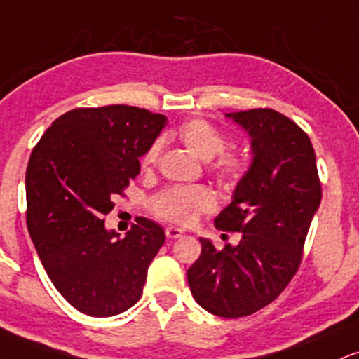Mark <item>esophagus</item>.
Here are the masks:
<instances>
[{
  "instance_id": "1",
  "label": "esophagus",
  "mask_w": 359,
  "mask_h": 359,
  "mask_svg": "<svg viewBox=\"0 0 359 359\" xmlns=\"http://www.w3.org/2000/svg\"><path fill=\"white\" fill-rule=\"evenodd\" d=\"M165 236L168 237V239H179V237L184 236V231L179 227H167Z\"/></svg>"
}]
</instances>
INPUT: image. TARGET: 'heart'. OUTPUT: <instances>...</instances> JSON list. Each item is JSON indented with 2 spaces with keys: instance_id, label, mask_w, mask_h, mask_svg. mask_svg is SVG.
Here are the masks:
<instances>
[{
  "instance_id": "1",
  "label": "heart",
  "mask_w": 359,
  "mask_h": 359,
  "mask_svg": "<svg viewBox=\"0 0 359 359\" xmlns=\"http://www.w3.org/2000/svg\"><path fill=\"white\" fill-rule=\"evenodd\" d=\"M185 149L201 161H210L219 155L226 147V137L221 130L209 123L207 120L194 118L191 122L184 123L175 132ZM162 152V142L157 140L150 145L144 155L142 165L152 168L158 161ZM217 174L227 179H237L244 170V158L237 154L222 155L214 165ZM215 198L212 192L205 187H174L162 192L161 196L154 198V210L167 221L191 226L201 217L202 212L212 210Z\"/></svg>"
}]
</instances>
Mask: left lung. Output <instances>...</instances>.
<instances>
[{
    "label": "left lung",
    "instance_id": "8db88e82",
    "mask_svg": "<svg viewBox=\"0 0 359 359\" xmlns=\"http://www.w3.org/2000/svg\"><path fill=\"white\" fill-rule=\"evenodd\" d=\"M226 116L249 135L252 158L214 224L243 234L239 244L222 249L201 237L187 280L205 311L243 318L273 303L296 274L321 184L309 137L287 116L271 109Z\"/></svg>",
    "mask_w": 359,
    "mask_h": 359
}]
</instances>
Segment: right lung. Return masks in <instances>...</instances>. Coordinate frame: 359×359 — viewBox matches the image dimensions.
<instances>
[{"instance_id":"add662e5","label":"right lung","mask_w":359,"mask_h":359,"mask_svg":"<svg viewBox=\"0 0 359 359\" xmlns=\"http://www.w3.org/2000/svg\"><path fill=\"white\" fill-rule=\"evenodd\" d=\"M165 123V115L128 105L75 109L33 149L25 179L29 237L53 286L80 313L109 318L140 299L165 232L137 217L120 239L103 215L140 174L138 158Z\"/></svg>"}]
</instances>
